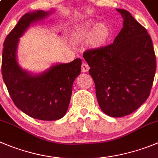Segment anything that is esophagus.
Masks as SVG:
<instances>
[{"mask_svg": "<svg viewBox=\"0 0 158 158\" xmlns=\"http://www.w3.org/2000/svg\"><path fill=\"white\" fill-rule=\"evenodd\" d=\"M89 69V66L88 65L87 63L83 62L82 64V66H81V70H82V72H87Z\"/></svg>", "mask_w": 158, "mask_h": 158, "instance_id": "34e87169", "label": "esophagus"}]
</instances>
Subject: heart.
Wrapping results in <instances>:
<instances>
[{
  "label": "heart",
  "mask_w": 158,
  "mask_h": 158,
  "mask_svg": "<svg viewBox=\"0 0 158 158\" xmlns=\"http://www.w3.org/2000/svg\"><path fill=\"white\" fill-rule=\"evenodd\" d=\"M109 34V29L104 24H97L94 30L90 31V24L86 23L78 26L74 32L75 40H82L89 37V42L94 47L101 45L105 41Z\"/></svg>",
  "instance_id": "1"
}]
</instances>
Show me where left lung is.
I'll list each match as a JSON object with an SVG mask.
<instances>
[{"mask_svg": "<svg viewBox=\"0 0 158 158\" xmlns=\"http://www.w3.org/2000/svg\"><path fill=\"white\" fill-rule=\"evenodd\" d=\"M117 11L123 27L113 44L83 53L100 107L114 118L131 114L147 101L156 72L154 46L147 29L128 11Z\"/></svg>", "mask_w": 158, "mask_h": 158, "instance_id": "obj_1", "label": "left lung"}]
</instances>
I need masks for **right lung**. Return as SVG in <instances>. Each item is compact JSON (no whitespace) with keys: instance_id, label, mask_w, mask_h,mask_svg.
I'll list each match as a JSON object with an SVG mask.
<instances>
[{"instance_id":"obj_1","label":"right lung","mask_w":158,"mask_h":158,"mask_svg":"<svg viewBox=\"0 0 158 158\" xmlns=\"http://www.w3.org/2000/svg\"><path fill=\"white\" fill-rule=\"evenodd\" d=\"M42 10L25 14L4 42L1 72L16 107L27 115L44 121L60 119L70 103L72 84L80 74L82 61L56 64L40 74L32 75L19 65L16 58L19 38L33 23L49 15Z\"/></svg>"}]
</instances>
